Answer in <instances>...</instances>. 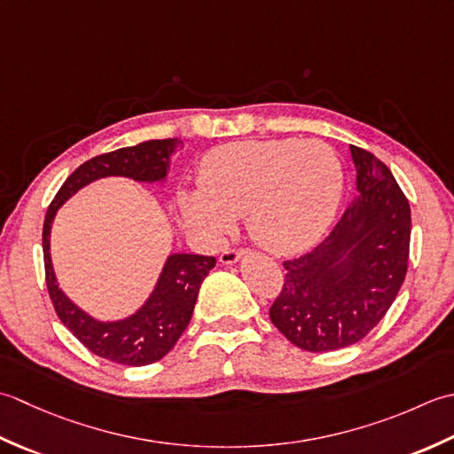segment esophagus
<instances>
[{
  "label": "esophagus",
  "instance_id": "obj_1",
  "mask_svg": "<svg viewBox=\"0 0 454 454\" xmlns=\"http://www.w3.org/2000/svg\"><path fill=\"white\" fill-rule=\"evenodd\" d=\"M240 256H243V251H237V248H227V251H223V254L219 256V261L223 264H235Z\"/></svg>",
  "mask_w": 454,
  "mask_h": 454
}]
</instances>
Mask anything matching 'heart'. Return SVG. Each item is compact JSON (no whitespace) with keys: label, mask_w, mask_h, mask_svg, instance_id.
<instances>
[{"label":"heart","mask_w":454,"mask_h":454,"mask_svg":"<svg viewBox=\"0 0 454 454\" xmlns=\"http://www.w3.org/2000/svg\"><path fill=\"white\" fill-rule=\"evenodd\" d=\"M201 192H184L188 223L221 237L245 214L247 229L272 253H295L325 233L343 196V170L319 141H243L203 154Z\"/></svg>","instance_id":"1"}]
</instances>
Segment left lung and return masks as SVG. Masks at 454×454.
<instances>
[{"label":"left lung","mask_w":454,"mask_h":454,"mask_svg":"<svg viewBox=\"0 0 454 454\" xmlns=\"http://www.w3.org/2000/svg\"><path fill=\"white\" fill-rule=\"evenodd\" d=\"M356 198L313 251L286 261L270 319L309 353L358 343L390 309L410 258L411 211L390 168L350 145Z\"/></svg>","instance_id":"left-lung-1"}]
</instances>
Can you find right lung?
<instances>
[{"label": "right lung", "instance_id": "right-lung-1", "mask_svg": "<svg viewBox=\"0 0 454 454\" xmlns=\"http://www.w3.org/2000/svg\"><path fill=\"white\" fill-rule=\"evenodd\" d=\"M182 145L178 138L146 141L114 153L94 156L78 166L62 184L46 209L43 225V254L46 288L64 327L91 353L125 366H146L172 350L192 319L203 278L215 266L214 256L176 253L166 261L141 309L119 321H98L59 288L51 261V227L59 207L90 182L107 176H125L137 182H162L170 170V156Z\"/></svg>", "mask_w": 454, "mask_h": 454}]
</instances>
